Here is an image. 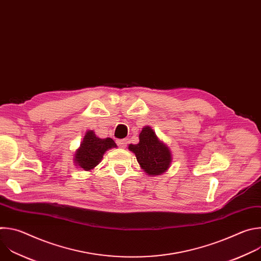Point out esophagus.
Segmentation results:
<instances>
[{"instance_id": "1", "label": "esophagus", "mask_w": 261, "mask_h": 261, "mask_svg": "<svg viewBox=\"0 0 261 261\" xmlns=\"http://www.w3.org/2000/svg\"><path fill=\"white\" fill-rule=\"evenodd\" d=\"M117 143L121 146V147H123V148H125L126 146H127V143H128V139L127 138H124V139H119V140H117Z\"/></svg>"}]
</instances>
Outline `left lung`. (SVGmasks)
Instances as JSON below:
<instances>
[{"label":"left lung","mask_w":261,"mask_h":261,"mask_svg":"<svg viewBox=\"0 0 261 261\" xmlns=\"http://www.w3.org/2000/svg\"><path fill=\"white\" fill-rule=\"evenodd\" d=\"M129 150L135 154L140 167L148 175H160L171 163V153L151 127L142 128L137 144H129Z\"/></svg>","instance_id":"1"}]
</instances>
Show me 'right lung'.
I'll return each instance as SVG.
<instances>
[{"mask_svg": "<svg viewBox=\"0 0 261 261\" xmlns=\"http://www.w3.org/2000/svg\"><path fill=\"white\" fill-rule=\"evenodd\" d=\"M113 147H117L114 139L109 137L101 139L94 131L89 130L75 152L74 163L84 170H92L101 162L104 153Z\"/></svg>", "mask_w": 261, "mask_h": 261, "instance_id": "right-lung-1", "label": "right lung"}]
</instances>
